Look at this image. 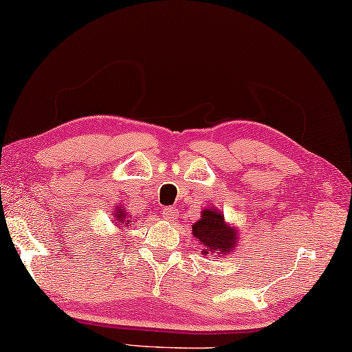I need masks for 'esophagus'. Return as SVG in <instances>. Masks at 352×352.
<instances>
[{
	"label": "esophagus",
	"instance_id": "1",
	"mask_svg": "<svg viewBox=\"0 0 352 352\" xmlns=\"http://www.w3.org/2000/svg\"><path fill=\"white\" fill-rule=\"evenodd\" d=\"M176 217H177V212L173 208H166L162 210V219L165 221H173Z\"/></svg>",
	"mask_w": 352,
	"mask_h": 352
}]
</instances>
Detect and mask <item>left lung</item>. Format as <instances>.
Here are the masks:
<instances>
[{
	"mask_svg": "<svg viewBox=\"0 0 352 352\" xmlns=\"http://www.w3.org/2000/svg\"><path fill=\"white\" fill-rule=\"evenodd\" d=\"M192 234L201 244L204 256L223 258L236 248L239 230L225 220L221 210L210 206L204 208L201 219L192 225Z\"/></svg>",
	"mask_w": 352,
	"mask_h": 352,
	"instance_id": "left-lung-1",
	"label": "left lung"
}]
</instances>
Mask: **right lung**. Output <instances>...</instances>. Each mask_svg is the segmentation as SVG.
Here are the masks:
<instances>
[{"instance_id":"add662e5","label":"right lung","mask_w":352,"mask_h":352,"mask_svg":"<svg viewBox=\"0 0 352 352\" xmlns=\"http://www.w3.org/2000/svg\"><path fill=\"white\" fill-rule=\"evenodd\" d=\"M113 223H115V226H120V230L129 228L132 225V217H129L126 209L116 206V209L113 210Z\"/></svg>"}]
</instances>
